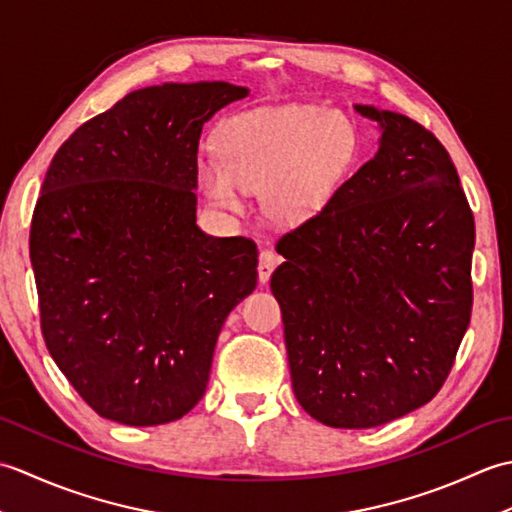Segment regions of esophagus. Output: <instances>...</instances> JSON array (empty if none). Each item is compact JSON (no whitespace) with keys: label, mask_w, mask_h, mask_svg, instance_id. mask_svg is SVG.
<instances>
[{"label":"esophagus","mask_w":512,"mask_h":512,"mask_svg":"<svg viewBox=\"0 0 512 512\" xmlns=\"http://www.w3.org/2000/svg\"><path fill=\"white\" fill-rule=\"evenodd\" d=\"M281 257L275 253V250H262L259 253V264H257V273H259V281H266L273 275V270L279 266Z\"/></svg>","instance_id":"obj_1"}]
</instances>
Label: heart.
I'll return each instance as SVG.
<instances>
[{"instance_id": "1", "label": "heart", "mask_w": 512, "mask_h": 512, "mask_svg": "<svg viewBox=\"0 0 512 512\" xmlns=\"http://www.w3.org/2000/svg\"><path fill=\"white\" fill-rule=\"evenodd\" d=\"M350 121L317 105H281L233 118L220 136L222 160L204 154L198 176L206 195L239 209L242 189H264L270 215L301 220L328 202L354 158Z\"/></svg>"}]
</instances>
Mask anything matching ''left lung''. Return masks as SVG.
<instances>
[{
  "label": "left lung",
  "mask_w": 512,
  "mask_h": 512,
  "mask_svg": "<svg viewBox=\"0 0 512 512\" xmlns=\"http://www.w3.org/2000/svg\"><path fill=\"white\" fill-rule=\"evenodd\" d=\"M383 138L284 233L270 288L299 405L336 429L418 409L449 378L473 310V211L449 151L409 116L356 105Z\"/></svg>",
  "instance_id": "left-lung-1"
}]
</instances>
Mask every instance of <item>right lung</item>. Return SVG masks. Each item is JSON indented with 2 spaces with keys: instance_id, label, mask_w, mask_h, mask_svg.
I'll return each instance as SVG.
<instances>
[{
  "instance_id": "right-lung-1",
  "label": "right lung",
  "mask_w": 512,
  "mask_h": 512,
  "mask_svg": "<svg viewBox=\"0 0 512 512\" xmlns=\"http://www.w3.org/2000/svg\"><path fill=\"white\" fill-rule=\"evenodd\" d=\"M246 88L165 83L123 96L54 154L30 222L41 334L103 418L154 427L204 396L257 246L195 224L202 125Z\"/></svg>"
}]
</instances>
